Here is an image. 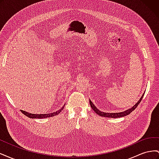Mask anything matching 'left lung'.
I'll return each mask as SVG.
<instances>
[{
  "instance_id": "1",
  "label": "left lung",
  "mask_w": 159,
  "mask_h": 159,
  "mask_svg": "<svg viewBox=\"0 0 159 159\" xmlns=\"http://www.w3.org/2000/svg\"><path fill=\"white\" fill-rule=\"evenodd\" d=\"M143 95H144V93L142 95L141 98L139 100V102L135 105H134L133 107H131V109H127V111H123V112H121V113H104V112H102V111H101L98 110L97 109V107H95L94 104H93V103L91 102V100H89V104L91 105V107L93 109V110L96 113H97L98 115H100V116L106 117H111V118H118V117H121L126 116V115H128L129 114L131 113L133 111H134V109H135L137 108V107L138 106V105L140 103V102H141Z\"/></svg>"
}]
</instances>
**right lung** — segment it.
Masks as SVG:
<instances>
[{
    "mask_svg": "<svg viewBox=\"0 0 159 159\" xmlns=\"http://www.w3.org/2000/svg\"><path fill=\"white\" fill-rule=\"evenodd\" d=\"M65 105H64V107H62L59 111H57L56 112L54 113H48V114H32V113H29L28 112L25 111L21 110V112L24 114L26 116H27L29 118H32V119H42V118H47V117H53V116H55V115L59 114L61 111V110L64 109Z\"/></svg>",
    "mask_w": 159,
    "mask_h": 159,
    "instance_id": "right-lung-1",
    "label": "right lung"
}]
</instances>
